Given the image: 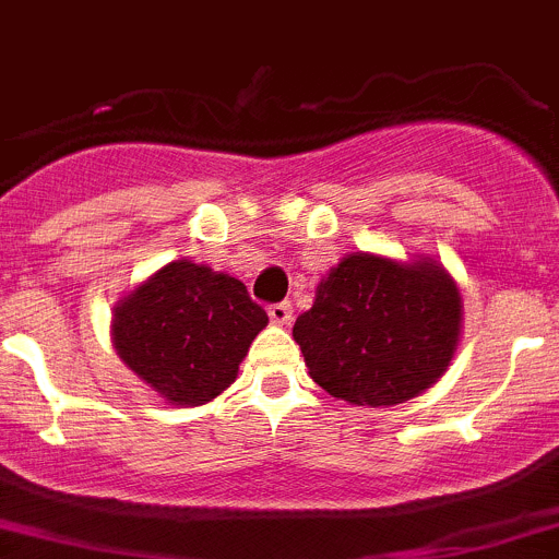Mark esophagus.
I'll list each match as a JSON object with an SVG mask.
<instances>
[{
  "label": "esophagus",
  "mask_w": 559,
  "mask_h": 559,
  "mask_svg": "<svg viewBox=\"0 0 559 559\" xmlns=\"http://www.w3.org/2000/svg\"><path fill=\"white\" fill-rule=\"evenodd\" d=\"M267 316L273 324H289L292 321V306L289 302H273V306L267 308Z\"/></svg>",
  "instance_id": "obj_1"
}]
</instances>
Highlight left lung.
I'll list each match as a JSON object with an SVG mask.
<instances>
[{"mask_svg": "<svg viewBox=\"0 0 559 559\" xmlns=\"http://www.w3.org/2000/svg\"><path fill=\"white\" fill-rule=\"evenodd\" d=\"M460 292L436 262L352 253L297 316L311 379L352 405H397L443 376L460 341Z\"/></svg>", "mask_w": 559, "mask_h": 559, "instance_id": "8db88e82", "label": "left lung"}]
</instances>
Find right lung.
Instances as JSON below:
<instances>
[{
  "label": "right lung",
  "mask_w": 559,
  "mask_h": 559,
  "mask_svg": "<svg viewBox=\"0 0 559 559\" xmlns=\"http://www.w3.org/2000/svg\"><path fill=\"white\" fill-rule=\"evenodd\" d=\"M267 313L238 278L170 262L123 297L112 319L116 352L175 405H200L238 379Z\"/></svg>",
  "instance_id": "right-lung-1"
}]
</instances>
